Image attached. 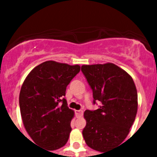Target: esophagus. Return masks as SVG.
<instances>
[{
    "label": "esophagus",
    "mask_w": 157,
    "mask_h": 157,
    "mask_svg": "<svg viewBox=\"0 0 157 157\" xmlns=\"http://www.w3.org/2000/svg\"><path fill=\"white\" fill-rule=\"evenodd\" d=\"M75 115L77 117H81V116L83 115V111L82 110H76Z\"/></svg>",
    "instance_id": "1"
}]
</instances>
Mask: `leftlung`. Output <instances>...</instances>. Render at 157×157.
<instances>
[{"label":"left lung","instance_id":"obj_1","mask_svg":"<svg viewBox=\"0 0 157 157\" xmlns=\"http://www.w3.org/2000/svg\"><path fill=\"white\" fill-rule=\"evenodd\" d=\"M82 71L93 90L94 104L99 109L86 110L82 130L86 143L98 152L120 145L128 135L138 111V93L131 76L112 63L82 65Z\"/></svg>","mask_w":157,"mask_h":157}]
</instances>
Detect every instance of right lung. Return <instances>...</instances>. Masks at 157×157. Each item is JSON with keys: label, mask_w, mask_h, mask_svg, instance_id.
<instances>
[{"label": "right lung", "mask_w": 157, "mask_h": 157, "mask_svg": "<svg viewBox=\"0 0 157 157\" xmlns=\"http://www.w3.org/2000/svg\"><path fill=\"white\" fill-rule=\"evenodd\" d=\"M79 71V65L48 60L35 67L22 85L19 108L23 125L34 143L47 150L59 149L68 141L74 111L63 97Z\"/></svg>", "instance_id": "obj_1"}]
</instances>
